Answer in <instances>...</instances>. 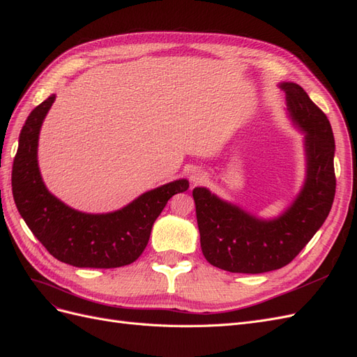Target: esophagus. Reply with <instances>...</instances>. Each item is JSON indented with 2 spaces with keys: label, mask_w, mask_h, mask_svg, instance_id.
<instances>
[{
  "label": "esophagus",
  "mask_w": 357,
  "mask_h": 357,
  "mask_svg": "<svg viewBox=\"0 0 357 357\" xmlns=\"http://www.w3.org/2000/svg\"><path fill=\"white\" fill-rule=\"evenodd\" d=\"M190 178L192 181V184H200V182H203V179H205V173L202 170H195L191 173Z\"/></svg>",
  "instance_id": "esophagus-1"
}]
</instances>
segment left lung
Instances as JSON below:
<instances>
[{"label":"left lung","mask_w":357,"mask_h":357,"mask_svg":"<svg viewBox=\"0 0 357 357\" xmlns=\"http://www.w3.org/2000/svg\"><path fill=\"white\" fill-rule=\"evenodd\" d=\"M294 124L305 133L308 175L293 205L263 221L195 188L200 247L212 266L236 273H263L289 264L328 218L337 188L332 127L324 112L296 84H281Z\"/></svg>","instance_id":"obj_1"}]
</instances>
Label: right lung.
I'll use <instances>...</instances> for the list:
<instances>
[{
    "instance_id": "add662e5",
    "label": "right lung",
    "mask_w": 357,
    "mask_h": 357,
    "mask_svg": "<svg viewBox=\"0 0 357 357\" xmlns=\"http://www.w3.org/2000/svg\"><path fill=\"white\" fill-rule=\"evenodd\" d=\"M52 94L26 118L13 161L12 187L17 211L33 235L55 259L76 268H119L133 263L146 248L152 224L167 200L188 190L187 179L151 190L112 213L77 212L50 195L40 176L37 145Z\"/></svg>"
}]
</instances>
